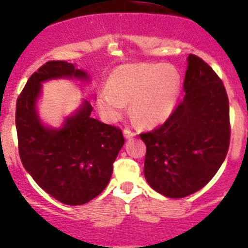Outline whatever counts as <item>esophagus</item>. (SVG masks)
I'll return each instance as SVG.
<instances>
[{"label": "esophagus", "instance_id": "obj_1", "mask_svg": "<svg viewBox=\"0 0 248 248\" xmlns=\"http://www.w3.org/2000/svg\"><path fill=\"white\" fill-rule=\"evenodd\" d=\"M124 137H125L126 139H130V138L135 137V131L130 130L129 128H125L124 129Z\"/></svg>", "mask_w": 248, "mask_h": 248}]
</instances>
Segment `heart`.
<instances>
[{
  "instance_id": "1",
  "label": "heart",
  "mask_w": 248,
  "mask_h": 248,
  "mask_svg": "<svg viewBox=\"0 0 248 248\" xmlns=\"http://www.w3.org/2000/svg\"><path fill=\"white\" fill-rule=\"evenodd\" d=\"M180 88V74L172 65L125 64L109 77L98 95V108L117 122L130 103L131 114L143 125H156L172 113Z\"/></svg>"
}]
</instances>
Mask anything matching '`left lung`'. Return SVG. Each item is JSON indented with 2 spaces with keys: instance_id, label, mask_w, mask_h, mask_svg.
Masks as SVG:
<instances>
[{
  "instance_id": "1",
  "label": "left lung",
  "mask_w": 248,
  "mask_h": 248,
  "mask_svg": "<svg viewBox=\"0 0 248 248\" xmlns=\"http://www.w3.org/2000/svg\"><path fill=\"white\" fill-rule=\"evenodd\" d=\"M184 92L164 124L140 134L146 145V181L171 199L194 194L211 180L226 157L231 134L222 80L195 54L187 57Z\"/></svg>"
}]
</instances>
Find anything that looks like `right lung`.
I'll use <instances>...</instances> for the list:
<instances>
[{
    "mask_svg": "<svg viewBox=\"0 0 248 248\" xmlns=\"http://www.w3.org/2000/svg\"><path fill=\"white\" fill-rule=\"evenodd\" d=\"M56 78L88 79V74L73 63L49 61L30 77L16 104L19 157L28 174L52 198L65 205H83L107 187L125 139L122 129L92 118L93 107L88 100L61 129L43 125L36 109L41 83Z\"/></svg>",
    "mask_w": 248,
    "mask_h": 248,
    "instance_id": "right-lung-1",
    "label": "right lung"
}]
</instances>
